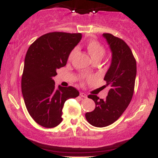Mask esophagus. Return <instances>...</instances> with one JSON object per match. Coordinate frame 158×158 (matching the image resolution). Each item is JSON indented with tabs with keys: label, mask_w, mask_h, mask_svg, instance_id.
Segmentation results:
<instances>
[{
	"label": "esophagus",
	"mask_w": 158,
	"mask_h": 158,
	"mask_svg": "<svg viewBox=\"0 0 158 158\" xmlns=\"http://www.w3.org/2000/svg\"><path fill=\"white\" fill-rule=\"evenodd\" d=\"M80 96L83 98H87L86 94H85V93H80Z\"/></svg>",
	"instance_id": "1"
}]
</instances>
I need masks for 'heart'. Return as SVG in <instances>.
Segmentation results:
<instances>
[{"instance_id": "obj_1", "label": "heart", "mask_w": 158, "mask_h": 158, "mask_svg": "<svg viewBox=\"0 0 158 158\" xmlns=\"http://www.w3.org/2000/svg\"><path fill=\"white\" fill-rule=\"evenodd\" d=\"M86 49L93 60L102 59L104 57L105 54H106V49H105L104 47L100 43H99L94 39L88 40V42L86 43ZM76 52H77V49L75 48L70 52L68 57L69 60H71L73 59Z\"/></svg>"}]
</instances>
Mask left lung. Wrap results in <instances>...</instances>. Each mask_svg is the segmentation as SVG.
Masks as SVG:
<instances>
[{
    "label": "left lung",
    "mask_w": 158,
    "mask_h": 158,
    "mask_svg": "<svg viewBox=\"0 0 158 158\" xmlns=\"http://www.w3.org/2000/svg\"><path fill=\"white\" fill-rule=\"evenodd\" d=\"M102 36L111 52V61L104 77L109 91L105 99L88 96L95 102L96 108L85 114L88 122L99 128L114 123L126 109L133 97L137 75L135 59L126 43L110 33Z\"/></svg>",
    "instance_id": "obj_1"
}]
</instances>
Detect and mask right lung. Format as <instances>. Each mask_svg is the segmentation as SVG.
Listing matches in <instances>:
<instances>
[{
	"label": "right lung",
	"instance_id": "right-lung-1",
	"mask_svg": "<svg viewBox=\"0 0 158 158\" xmlns=\"http://www.w3.org/2000/svg\"><path fill=\"white\" fill-rule=\"evenodd\" d=\"M81 39V33L50 32L36 39L27 50L21 90L29 114L40 126L53 128L60 124L65 101L79 95L73 87L56 88L52 78L57 69L66 65Z\"/></svg>",
	"mask_w": 158,
	"mask_h": 158
}]
</instances>
